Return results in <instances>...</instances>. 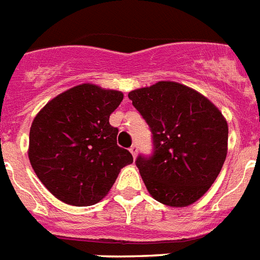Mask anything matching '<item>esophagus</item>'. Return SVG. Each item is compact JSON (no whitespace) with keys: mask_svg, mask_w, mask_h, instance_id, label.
Returning a JSON list of instances; mask_svg holds the SVG:
<instances>
[{"mask_svg":"<svg viewBox=\"0 0 260 260\" xmlns=\"http://www.w3.org/2000/svg\"><path fill=\"white\" fill-rule=\"evenodd\" d=\"M130 152H132V155H133V157H137V154H138V146L137 145H133L132 147H130Z\"/></svg>","mask_w":260,"mask_h":260,"instance_id":"34e87169","label":"esophagus"}]
</instances>
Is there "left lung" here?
Masks as SVG:
<instances>
[{"label":"left lung","instance_id":"left-lung-1","mask_svg":"<svg viewBox=\"0 0 260 260\" xmlns=\"http://www.w3.org/2000/svg\"><path fill=\"white\" fill-rule=\"evenodd\" d=\"M150 126L151 156L137 167L156 201L174 208L196 203L212 187L228 154V122L201 93L175 81H159L128 93Z\"/></svg>","mask_w":260,"mask_h":260}]
</instances>
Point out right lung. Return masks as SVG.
I'll return each instance as SVG.
<instances>
[{"label":"right lung","mask_w":260,"mask_h":260,"mask_svg":"<svg viewBox=\"0 0 260 260\" xmlns=\"http://www.w3.org/2000/svg\"><path fill=\"white\" fill-rule=\"evenodd\" d=\"M123 100L119 90L81 84L46 104L31 123L28 159L56 199L89 206L109 193L133 155L117 145L109 117Z\"/></svg>","instance_id":"1"}]
</instances>
